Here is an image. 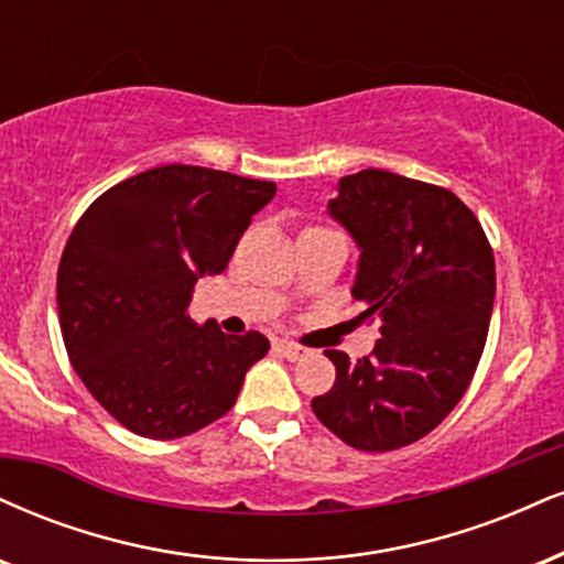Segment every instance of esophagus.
Wrapping results in <instances>:
<instances>
[{"label": "esophagus", "instance_id": "1", "mask_svg": "<svg viewBox=\"0 0 564 564\" xmlns=\"http://www.w3.org/2000/svg\"><path fill=\"white\" fill-rule=\"evenodd\" d=\"M275 349L281 351L283 357L291 359V362H296V359L307 357V349L300 347V344H291V341H275Z\"/></svg>", "mask_w": 564, "mask_h": 564}]
</instances>
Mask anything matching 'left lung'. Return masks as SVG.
I'll list each match as a JSON object with an SVG mask.
<instances>
[{
    "label": "left lung",
    "instance_id": "left-lung-1",
    "mask_svg": "<svg viewBox=\"0 0 564 564\" xmlns=\"http://www.w3.org/2000/svg\"><path fill=\"white\" fill-rule=\"evenodd\" d=\"M328 215L359 249L351 296L378 317L370 357L328 349L334 389L312 399L328 431L359 452L423 438L454 410L484 355L497 291L478 217L446 188L368 167L338 181Z\"/></svg>",
    "mask_w": 564,
    "mask_h": 564
}]
</instances>
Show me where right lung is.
Wrapping results in <instances>:
<instances>
[{"label": "right lung", "instance_id": "1", "mask_svg": "<svg viewBox=\"0 0 564 564\" xmlns=\"http://www.w3.org/2000/svg\"><path fill=\"white\" fill-rule=\"evenodd\" d=\"M273 196L270 181L162 165L101 194L73 228L57 270L63 341L91 397L128 431L167 441L205 429L268 355L262 334L196 325L188 304Z\"/></svg>", "mask_w": 564, "mask_h": 564}]
</instances>
